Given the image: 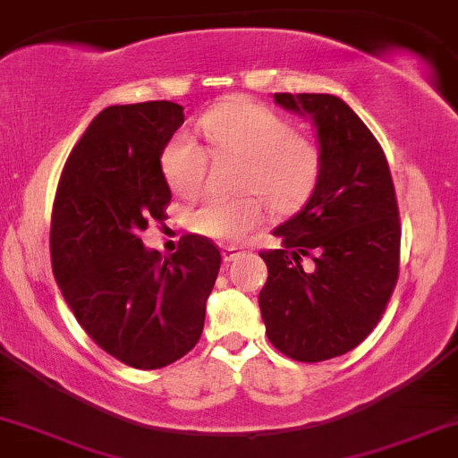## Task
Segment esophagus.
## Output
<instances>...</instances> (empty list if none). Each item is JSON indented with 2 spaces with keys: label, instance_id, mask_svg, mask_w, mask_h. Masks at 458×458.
<instances>
[{
  "label": "esophagus",
  "instance_id": "obj_1",
  "mask_svg": "<svg viewBox=\"0 0 458 458\" xmlns=\"http://www.w3.org/2000/svg\"><path fill=\"white\" fill-rule=\"evenodd\" d=\"M222 254H224V262H233V260L239 259L241 254H243V250H241V247H236V245H225Z\"/></svg>",
  "mask_w": 458,
  "mask_h": 458
}]
</instances>
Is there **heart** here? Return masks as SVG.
<instances>
[{
    "instance_id": "obj_1",
    "label": "heart",
    "mask_w": 458,
    "mask_h": 458,
    "mask_svg": "<svg viewBox=\"0 0 458 458\" xmlns=\"http://www.w3.org/2000/svg\"><path fill=\"white\" fill-rule=\"evenodd\" d=\"M208 141L202 148L191 135L176 133L163 146L159 167L165 185L193 198L207 182L215 161H241L236 198H208L189 215L193 233L222 243H239L267 219V205L291 215L308 204L323 172V148L284 115L250 98H234L199 118Z\"/></svg>"
}]
</instances>
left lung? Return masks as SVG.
<instances>
[{
    "mask_svg": "<svg viewBox=\"0 0 458 458\" xmlns=\"http://www.w3.org/2000/svg\"><path fill=\"white\" fill-rule=\"evenodd\" d=\"M310 114L323 172L306 208L276 228L262 250L259 303L269 343L317 364L349 353L377 327L401 271V217L386 152L353 109L331 94H273Z\"/></svg>",
    "mask_w": 458,
    "mask_h": 458,
    "instance_id": "left-lung-1",
    "label": "left lung"
}]
</instances>
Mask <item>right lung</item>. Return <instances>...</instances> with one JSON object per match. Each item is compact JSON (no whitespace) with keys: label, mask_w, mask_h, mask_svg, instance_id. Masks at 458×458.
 <instances>
[{"label":"right lung","mask_w":458,"mask_h":458,"mask_svg":"<svg viewBox=\"0 0 458 458\" xmlns=\"http://www.w3.org/2000/svg\"><path fill=\"white\" fill-rule=\"evenodd\" d=\"M185 123L182 105H112L71 150L51 211V267L77 323L105 353L140 370L174 364L198 344L222 251L182 234L170 259L141 245L172 199L159 167Z\"/></svg>","instance_id":"obj_1"}]
</instances>
